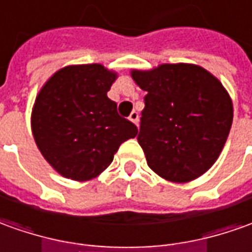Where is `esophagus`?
<instances>
[{
  "mask_svg": "<svg viewBox=\"0 0 252 252\" xmlns=\"http://www.w3.org/2000/svg\"><path fill=\"white\" fill-rule=\"evenodd\" d=\"M138 119H139V116H138V113L136 112H132L129 114V121L133 123L135 126H138Z\"/></svg>",
  "mask_w": 252,
  "mask_h": 252,
  "instance_id": "34e87169",
  "label": "esophagus"
}]
</instances>
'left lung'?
<instances>
[{"label":"left lung","mask_w":252,"mask_h":252,"mask_svg":"<svg viewBox=\"0 0 252 252\" xmlns=\"http://www.w3.org/2000/svg\"><path fill=\"white\" fill-rule=\"evenodd\" d=\"M131 77L148 92L138 143L150 169L174 184L205 174L218 160L233 121L226 88L193 63L132 68Z\"/></svg>","instance_id":"obj_1"}]
</instances>
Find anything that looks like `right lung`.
I'll return each mask as SVG.
<instances>
[{
  "label": "right lung",
  "instance_id": "1",
  "mask_svg": "<svg viewBox=\"0 0 252 252\" xmlns=\"http://www.w3.org/2000/svg\"><path fill=\"white\" fill-rule=\"evenodd\" d=\"M117 71L100 63L70 64L48 78L32 110V132L42 157L71 181L87 182L112 164L138 128L107 97Z\"/></svg>",
  "mask_w": 252,
  "mask_h": 252
}]
</instances>
